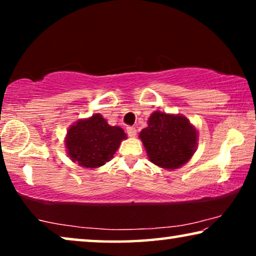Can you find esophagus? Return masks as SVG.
<instances>
[{"instance_id": "esophagus-1", "label": "esophagus", "mask_w": 256, "mask_h": 256, "mask_svg": "<svg viewBox=\"0 0 256 256\" xmlns=\"http://www.w3.org/2000/svg\"><path fill=\"white\" fill-rule=\"evenodd\" d=\"M136 132H138V130H136V128H134V127H127V134L129 135V136H135L136 135Z\"/></svg>"}]
</instances>
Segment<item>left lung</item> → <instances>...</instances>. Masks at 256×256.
<instances>
[{"label":"left lung","mask_w":256,"mask_h":256,"mask_svg":"<svg viewBox=\"0 0 256 256\" xmlns=\"http://www.w3.org/2000/svg\"><path fill=\"white\" fill-rule=\"evenodd\" d=\"M198 132L185 116L154 112L140 138L150 162L160 168L178 169L194 156Z\"/></svg>","instance_id":"1"}]
</instances>
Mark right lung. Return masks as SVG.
Wrapping results in <instances>:
<instances>
[{
  "instance_id": "right-lung-1",
  "label": "right lung",
  "mask_w": 256,
  "mask_h": 256,
  "mask_svg": "<svg viewBox=\"0 0 256 256\" xmlns=\"http://www.w3.org/2000/svg\"><path fill=\"white\" fill-rule=\"evenodd\" d=\"M124 129L110 126L100 114L76 121L68 128L65 138L68 155L80 166L96 169L113 158L122 140Z\"/></svg>"
}]
</instances>
